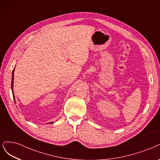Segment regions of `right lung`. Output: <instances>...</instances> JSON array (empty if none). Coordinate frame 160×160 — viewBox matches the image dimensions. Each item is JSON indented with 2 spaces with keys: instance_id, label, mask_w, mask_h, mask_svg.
Here are the masks:
<instances>
[{
  "instance_id": "obj_1",
  "label": "right lung",
  "mask_w": 160,
  "mask_h": 160,
  "mask_svg": "<svg viewBox=\"0 0 160 160\" xmlns=\"http://www.w3.org/2000/svg\"><path fill=\"white\" fill-rule=\"evenodd\" d=\"M14 69L12 71V81H11V89H12V95H13V98L15 102V98H14V91H13V84H14ZM52 123H53V122H52Z\"/></svg>"
}]
</instances>
